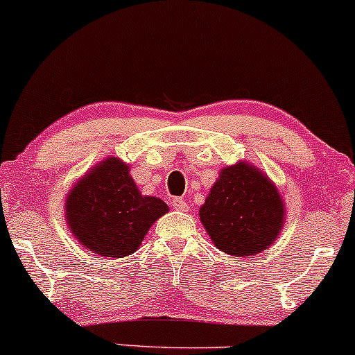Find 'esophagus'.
I'll return each instance as SVG.
<instances>
[{
	"instance_id": "34e87169",
	"label": "esophagus",
	"mask_w": 355,
	"mask_h": 355,
	"mask_svg": "<svg viewBox=\"0 0 355 355\" xmlns=\"http://www.w3.org/2000/svg\"><path fill=\"white\" fill-rule=\"evenodd\" d=\"M171 205H173V208L178 211H188L189 209L188 202H186L182 198H174L173 201H171Z\"/></svg>"
}]
</instances>
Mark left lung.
<instances>
[{
  "mask_svg": "<svg viewBox=\"0 0 355 355\" xmlns=\"http://www.w3.org/2000/svg\"><path fill=\"white\" fill-rule=\"evenodd\" d=\"M199 218L218 250L245 258L261 253L277 240L285 208L268 176L240 161L223 167Z\"/></svg>",
  "mask_w": 355,
  "mask_h": 355,
  "instance_id": "8db88e82",
  "label": "left lung"
}]
</instances>
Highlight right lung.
Returning a JSON list of instances; mask_svg holds the SVG:
<instances>
[{
  "label": "right lung",
  "mask_w": 355,
  "mask_h": 355,
  "mask_svg": "<svg viewBox=\"0 0 355 355\" xmlns=\"http://www.w3.org/2000/svg\"><path fill=\"white\" fill-rule=\"evenodd\" d=\"M129 171L119 157H107L67 194V225L90 253L129 257L169 209L162 199L142 196Z\"/></svg>",
  "instance_id": "right-lung-1"
}]
</instances>
